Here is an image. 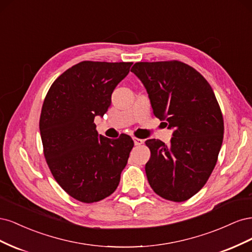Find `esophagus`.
Masks as SVG:
<instances>
[{"label":"esophagus","instance_id":"obj_1","mask_svg":"<svg viewBox=\"0 0 252 252\" xmlns=\"http://www.w3.org/2000/svg\"><path fill=\"white\" fill-rule=\"evenodd\" d=\"M133 142H134V145L135 146H139V145H141V144H143V140H141V139H138V138H133Z\"/></svg>","mask_w":252,"mask_h":252}]
</instances>
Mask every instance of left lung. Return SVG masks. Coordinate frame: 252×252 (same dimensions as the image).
<instances>
[{
  "label": "left lung",
  "mask_w": 252,
  "mask_h": 252,
  "mask_svg": "<svg viewBox=\"0 0 252 252\" xmlns=\"http://www.w3.org/2000/svg\"><path fill=\"white\" fill-rule=\"evenodd\" d=\"M154 114L172 129L170 146L146 141L149 185L166 200L183 202L199 192L217 164L224 122L215 93L203 75L179 61L135 63Z\"/></svg>",
  "instance_id": "8db88e82"
}]
</instances>
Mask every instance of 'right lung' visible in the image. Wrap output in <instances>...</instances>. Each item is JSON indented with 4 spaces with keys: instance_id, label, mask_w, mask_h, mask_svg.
I'll return each instance as SVG.
<instances>
[{
    "instance_id": "1",
    "label": "right lung",
    "mask_w": 252,
    "mask_h": 252,
    "mask_svg": "<svg viewBox=\"0 0 252 252\" xmlns=\"http://www.w3.org/2000/svg\"><path fill=\"white\" fill-rule=\"evenodd\" d=\"M132 63L84 61L53 82L44 100L40 132L53 178L73 199L94 203L117 189L133 141L111 140L94 123L111 104V94Z\"/></svg>"
}]
</instances>
